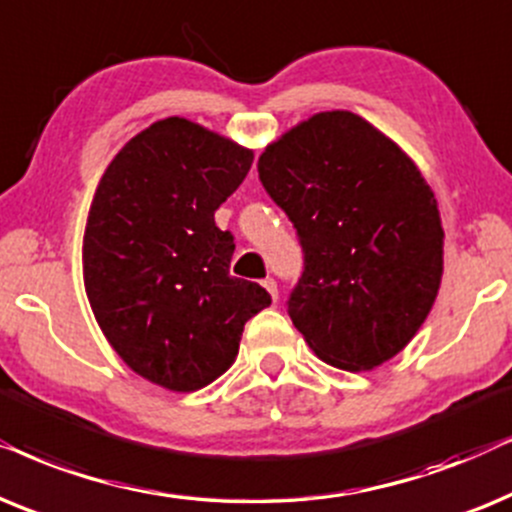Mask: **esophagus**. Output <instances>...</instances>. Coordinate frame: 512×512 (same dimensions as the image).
Instances as JSON below:
<instances>
[{"instance_id": "esophagus-1", "label": "esophagus", "mask_w": 512, "mask_h": 512, "mask_svg": "<svg viewBox=\"0 0 512 512\" xmlns=\"http://www.w3.org/2000/svg\"><path fill=\"white\" fill-rule=\"evenodd\" d=\"M262 285H264V288H267V292L271 295V299H274V302H276V299H278V285H276L274 278H264Z\"/></svg>"}]
</instances>
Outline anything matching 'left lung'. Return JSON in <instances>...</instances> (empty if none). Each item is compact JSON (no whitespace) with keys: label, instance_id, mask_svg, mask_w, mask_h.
I'll use <instances>...</instances> for the list:
<instances>
[{"label":"left lung","instance_id":"left-lung-1","mask_svg":"<svg viewBox=\"0 0 512 512\" xmlns=\"http://www.w3.org/2000/svg\"><path fill=\"white\" fill-rule=\"evenodd\" d=\"M257 170L302 243L288 313L313 353L363 372L403 351L438 297L445 238L410 156L370 121L335 109L267 145Z\"/></svg>","mask_w":512,"mask_h":512}]
</instances>
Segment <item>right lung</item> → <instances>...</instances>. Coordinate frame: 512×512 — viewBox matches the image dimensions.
Segmentation results:
<instances>
[{"mask_svg": "<svg viewBox=\"0 0 512 512\" xmlns=\"http://www.w3.org/2000/svg\"><path fill=\"white\" fill-rule=\"evenodd\" d=\"M252 166V149L168 117L121 147L95 189L84 285L102 335L152 384L189 393L236 360L243 325L271 304L229 276L234 236L215 210Z\"/></svg>", "mask_w": 512, "mask_h": 512, "instance_id": "1", "label": "right lung"}]
</instances>
